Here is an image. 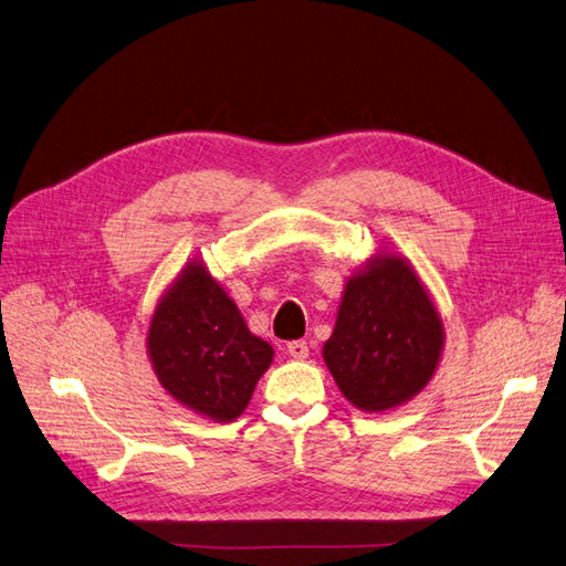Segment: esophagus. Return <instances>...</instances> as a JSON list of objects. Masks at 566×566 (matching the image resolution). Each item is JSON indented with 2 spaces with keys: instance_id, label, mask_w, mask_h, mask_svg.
<instances>
[{
  "instance_id": "obj_1",
  "label": "esophagus",
  "mask_w": 566,
  "mask_h": 566,
  "mask_svg": "<svg viewBox=\"0 0 566 566\" xmlns=\"http://www.w3.org/2000/svg\"><path fill=\"white\" fill-rule=\"evenodd\" d=\"M287 354L295 358V360H304V358H308V346H306V342H302V339H297V342H290L287 344Z\"/></svg>"
}]
</instances>
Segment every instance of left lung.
<instances>
[{"label": "left lung", "instance_id": "obj_1", "mask_svg": "<svg viewBox=\"0 0 566 566\" xmlns=\"http://www.w3.org/2000/svg\"><path fill=\"white\" fill-rule=\"evenodd\" d=\"M444 346L438 308L400 255H377L344 285L323 358L344 398L386 412L431 381Z\"/></svg>", "mask_w": 566, "mask_h": 566}]
</instances>
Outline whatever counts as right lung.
I'll return each mask as SVG.
<instances>
[{"label":"right lung","instance_id":"1","mask_svg":"<svg viewBox=\"0 0 566 566\" xmlns=\"http://www.w3.org/2000/svg\"><path fill=\"white\" fill-rule=\"evenodd\" d=\"M147 354L175 400L220 423L243 415L274 360V348L250 333L203 262H189L164 292L149 323Z\"/></svg>","mask_w":566,"mask_h":566}]
</instances>
